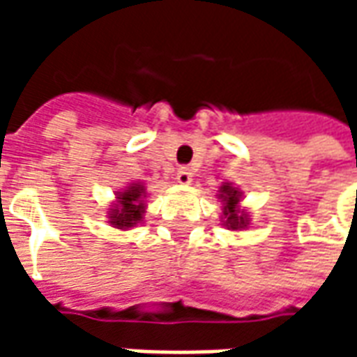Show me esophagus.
Masks as SVG:
<instances>
[{
    "label": "esophagus",
    "instance_id": "esophagus-1",
    "mask_svg": "<svg viewBox=\"0 0 357 357\" xmlns=\"http://www.w3.org/2000/svg\"><path fill=\"white\" fill-rule=\"evenodd\" d=\"M176 179H178V183H181V185H189L193 181V172L189 170L187 166H181V168H178Z\"/></svg>",
    "mask_w": 357,
    "mask_h": 357
}]
</instances>
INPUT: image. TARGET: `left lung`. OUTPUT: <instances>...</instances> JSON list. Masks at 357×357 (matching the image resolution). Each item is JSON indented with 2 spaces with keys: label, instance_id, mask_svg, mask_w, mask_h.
I'll use <instances>...</instances> for the list:
<instances>
[{
  "label": "left lung",
  "instance_id": "left-lung-1",
  "mask_svg": "<svg viewBox=\"0 0 357 357\" xmlns=\"http://www.w3.org/2000/svg\"><path fill=\"white\" fill-rule=\"evenodd\" d=\"M241 197H243V193L231 183H224L220 187V193H218V199H222V202H224V208H222L224 210V225L233 231L245 229L250 222L247 212L239 208Z\"/></svg>",
  "mask_w": 357,
  "mask_h": 357
}]
</instances>
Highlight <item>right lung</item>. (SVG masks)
<instances>
[{"label":"right lung","instance_id":"add662e5","mask_svg":"<svg viewBox=\"0 0 357 357\" xmlns=\"http://www.w3.org/2000/svg\"><path fill=\"white\" fill-rule=\"evenodd\" d=\"M145 197H147V191L139 181L126 187L124 191L116 195V202L109 210V224L116 229L135 227L145 214V202H143Z\"/></svg>","mask_w":357,"mask_h":357}]
</instances>
